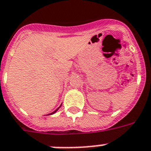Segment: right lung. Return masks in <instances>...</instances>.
I'll return each mask as SVG.
<instances>
[{"instance_id":"obj_1","label":"right lung","mask_w":151,"mask_h":151,"mask_svg":"<svg viewBox=\"0 0 151 151\" xmlns=\"http://www.w3.org/2000/svg\"><path fill=\"white\" fill-rule=\"evenodd\" d=\"M61 105H60V107H59V108H58V109H56V110H55V111H52V112H51V113H50V114H49V115H52V114H54V113H55V112H56V111H57V110H58V109H60V107H61Z\"/></svg>"}]
</instances>
